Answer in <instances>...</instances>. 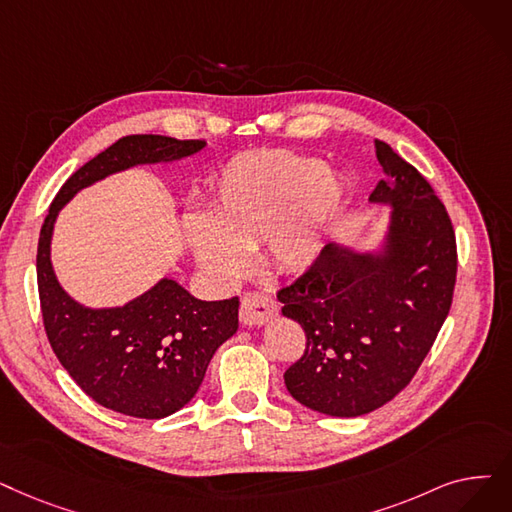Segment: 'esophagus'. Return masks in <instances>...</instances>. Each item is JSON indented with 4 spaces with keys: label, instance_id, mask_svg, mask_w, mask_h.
<instances>
[{
    "label": "esophagus",
    "instance_id": "1",
    "mask_svg": "<svg viewBox=\"0 0 512 512\" xmlns=\"http://www.w3.org/2000/svg\"><path fill=\"white\" fill-rule=\"evenodd\" d=\"M278 314L276 301L265 293H247L240 301V322L244 326H263Z\"/></svg>",
    "mask_w": 512,
    "mask_h": 512
}]
</instances>
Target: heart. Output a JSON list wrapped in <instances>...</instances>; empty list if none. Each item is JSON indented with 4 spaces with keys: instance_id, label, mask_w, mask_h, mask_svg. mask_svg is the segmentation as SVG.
<instances>
[{
    "instance_id": "obj_1",
    "label": "heart",
    "mask_w": 512,
    "mask_h": 512,
    "mask_svg": "<svg viewBox=\"0 0 512 512\" xmlns=\"http://www.w3.org/2000/svg\"><path fill=\"white\" fill-rule=\"evenodd\" d=\"M343 198V180L320 159L288 150L242 154L219 175L209 221H188V244L217 280L240 276L259 244L276 272L303 274L322 257Z\"/></svg>"
}]
</instances>
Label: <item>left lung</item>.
I'll list each match as a JSON object with an SVG mask.
<instances>
[{"label":"left lung","instance_id":"1","mask_svg":"<svg viewBox=\"0 0 512 512\" xmlns=\"http://www.w3.org/2000/svg\"><path fill=\"white\" fill-rule=\"evenodd\" d=\"M383 180L368 201L389 207L374 249L330 242L297 282L282 314L305 330L301 360L284 372L299 404L362 416L402 391L446 322L456 284V236L429 182L393 148L374 142Z\"/></svg>","mask_w":512,"mask_h":512}]
</instances>
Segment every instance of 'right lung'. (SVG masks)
<instances>
[{"instance_id": "1", "label": "right lung", "mask_w": 512, "mask_h": 512, "mask_svg": "<svg viewBox=\"0 0 512 512\" xmlns=\"http://www.w3.org/2000/svg\"><path fill=\"white\" fill-rule=\"evenodd\" d=\"M205 146V140L154 133L121 138L64 182L41 226L37 286L43 326L64 370L108 410L165 418L184 408L201 387L213 353L238 330V299H196L165 276L125 305L87 307L64 291L54 272L52 236L58 213L77 192L108 175L182 161Z\"/></svg>"}]
</instances>
